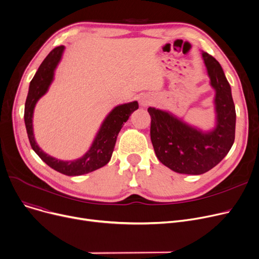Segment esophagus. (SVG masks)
Masks as SVG:
<instances>
[{
	"instance_id": "esophagus-1",
	"label": "esophagus",
	"mask_w": 259,
	"mask_h": 259,
	"mask_svg": "<svg viewBox=\"0 0 259 259\" xmlns=\"http://www.w3.org/2000/svg\"><path fill=\"white\" fill-rule=\"evenodd\" d=\"M152 100H153V99H152L151 97H148V95H144V97H142L140 103H141V105H142L143 107H147V106H149V105H150V104L153 102Z\"/></svg>"
}]
</instances>
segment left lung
<instances>
[{
  "label": "left lung",
  "mask_w": 259,
  "mask_h": 259,
  "mask_svg": "<svg viewBox=\"0 0 259 259\" xmlns=\"http://www.w3.org/2000/svg\"><path fill=\"white\" fill-rule=\"evenodd\" d=\"M211 86L215 89L217 125L203 133L172 114L148 108L151 116L150 137L157 158L171 170L198 175L215 167L228 154L235 140V106L221 64L202 52Z\"/></svg>",
  "instance_id": "obj_1"
}]
</instances>
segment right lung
I'll list each match as a JSON object with an SVG mask.
<instances>
[{
	"label": "right lung",
	"instance_id": "1",
	"mask_svg": "<svg viewBox=\"0 0 259 259\" xmlns=\"http://www.w3.org/2000/svg\"><path fill=\"white\" fill-rule=\"evenodd\" d=\"M64 48L65 47L61 45L51 50L46 59L43 61V63L38 67L35 75L30 81L28 95H27L25 103L24 119L31 148L40 157V159L45 161L49 167L60 173L68 176H76L92 172L108 164L111 158L117 135L122 125L127 121L131 113L139 108V104L138 102H132L115 107L104 120L91 148L83 157L76 160L64 161L54 158L43 152L42 149L35 143L33 137V109L38 99L48 90V87L53 79L54 69H56L57 65L62 58Z\"/></svg>",
	"mask_w": 259,
	"mask_h": 259
}]
</instances>
